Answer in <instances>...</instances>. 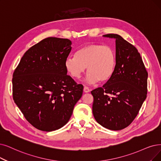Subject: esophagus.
I'll list each match as a JSON object with an SVG mask.
<instances>
[{
	"label": "esophagus",
	"mask_w": 161,
	"mask_h": 161,
	"mask_svg": "<svg viewBox=\"0 0 161 161\" xmlns=\"http://www.w3.org/2000/svg\"><path fill=\"white\" fill-rule=\"evenodd\" d=\"M84 92H90V89H89V88L88 87H87V86H85L84 87Z\"/></svg>",
	"instance_id": "1"
}]
</instances>
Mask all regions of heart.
Segmentation results:
<instances>
[{"mask_svg": "<svg viewBox=\"0 0 161 161\" xmlns=\"http://www.w3.org/2000/svg\"><path fill=\"white\" fill-rule=\"evenodd\" d=\"M67 73L73 79H79L87 71L86 82L95 84L98 80L105 82L110 79L115 65V53L110 46L92 43L83 46L69 56L65 63Z\"/></svg>", "mask_w": 161, "mask_h": 161, "instance_id": "b5f03b06", "label": "heart"}]
</instances>
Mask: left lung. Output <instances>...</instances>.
<instances>
[{
    "instance_id": "left-lung-1",
    "label": "left lung",
    "mask_w": 161,
    "mask_h": 161,
    "mask_svg": "<svg viewBox=\"0 0 161 161\" xmlns=\"http://www.w3.org/2000/svg\"><path fill=\"white\" fill-rule=\"evenodd\" d=\"M115 39V65L110 79L91 91L96 121L108 130H123L136 118L147 98L148 73L136 47L118 34L103 36Z\"/></svg>"
}]
</instances>
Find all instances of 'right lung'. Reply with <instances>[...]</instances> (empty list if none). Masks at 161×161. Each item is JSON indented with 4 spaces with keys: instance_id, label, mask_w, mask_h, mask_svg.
Masks as SVG:
<instances>
[{
    "instance_id": "add662e5",
    "label": "right lung",
    "mask_w": 161,
    "mask_h": 161,
    "mask_svg": "<svg viewBox=\"0 0 161 161\" xmlns=\"http://www.w3.org/2000/svg\"><path fill=\"white\" fill-rule=\"evenodd\" d=\"M71 41L47 37L24 53L12 78V94L26 120L37 130L65 125L81 98L83 86L67 75L65 63Z\"/></svg>"
}]
</instances>
